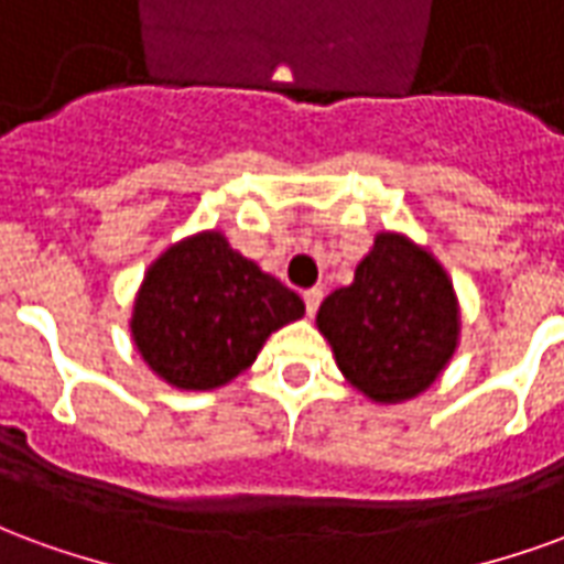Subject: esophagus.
I'll list each match as a JSON object with an SVG mask.
<instances>
[{
    "instance_id": "1",
    "label": "esophagus",
    "mask_w": 564,
    "mask_h": 564,
    "mask_svg": "<svg viewBox=\"0 0 564 564\" xmlns=\"http://www.w3.org/2000/svg\"><path fill=\"white\" fill-rule=\"evenodd\" d=\"M302 299H305L307 317H314V314H317L319 302H323V290H317V286H314V290H305V293H302Z\"/></svg>"
}]
</instances>
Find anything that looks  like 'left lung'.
Wrapping results in <instances>:
<instances>
[{
    "mask_svg": "<svg viewBox=\"0 0 564 564\" xmlns=\"http://www.w3.org/2000/svg\"><path fill=\"white\" fill-rule=\"evenodd\" d=\"M317 329L354 390L375 404H402L444 375L459 347L462 311L435 253L383 229L354 283L323 299Z\"/></svg>",
    "mask_w": 564,
    "mask_h": 564,
    "instance_id": "left-lung-1",
    "label": "left lung"
}]
</instances>
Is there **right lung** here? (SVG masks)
<instances>
[{
	"instance_id": "add662e5",
	"label": "right lung",
	"mask_w": 564,
	"mask_h": 564,
	"mask_svg": "<svg viewBox=\"0 0 564 564\" xmlns=\"http://www.w3.org/2000/svg\"><path fill=\"white\" fill-rule=\"evenodd\" d=\"M305 317V302L220 229L186 235L144 271L129 332L144 366L174 390L208 392L253 366L271 332Z\"/></svg>"
}]
</instances>
